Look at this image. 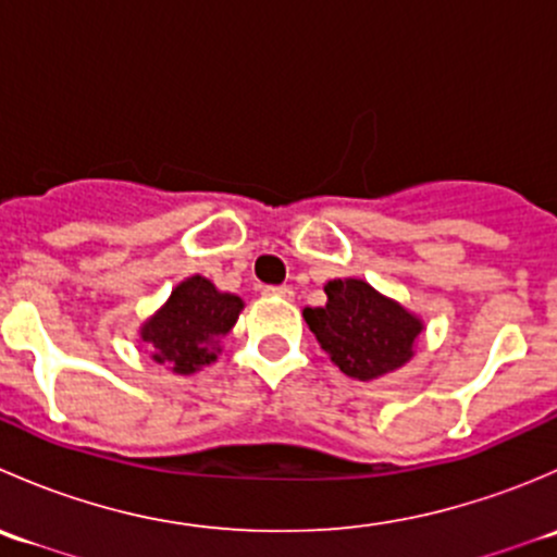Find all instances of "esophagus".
Here are the masks:
<instances>
[{
    "label": "esophagus",
    "mask_w": 557,
    "mask_h": 557,
    "mask_svg": "<svg viewBox=\"0 0 557 557\" xmlns=\"http://www.w3.org/2000/svg\"><path fill=\"white\" fill-rule=\"evenodd\" d=\"M263 296H269V299H294V288H288V285H267Z\"/></svg>",
    "instance_id": "34e87169"
}]
</instances>
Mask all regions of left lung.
<instances>
[{"label":"left lung","instance_id":"obj_1","mask_svg":"<svg viewBox=\"0 0 557 557\" xmlns=\"http://www.w3.org/2000/svg\"><path fill=\"white\" fill-rule=\"evenodd\" d=\"M325 307H307L305 320L331 361L356 380H377L414 356L423 320L363 280L325 283Z\"/></svg>","mask_w":557,"mask_h":557}]
</instances>
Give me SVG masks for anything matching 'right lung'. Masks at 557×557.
Segmentation results:
<instances>
[{"mask_svg": "<svg viewBox=\"0 0 557 557\" xmlns=\"http://www.w3.org/2000/svg\"><path fill=\"white\" fill-rule=\"evenodd\" d=\"M243 299L223 294L201 274L183 280L166 305L139 329L153 347V361L174 374H194L221 352V339L234 329Z\"/></svg>", "mask_w": 557, "mask_h": 557, "instance_id": "1", "label": "right lung"}]
</instances>
